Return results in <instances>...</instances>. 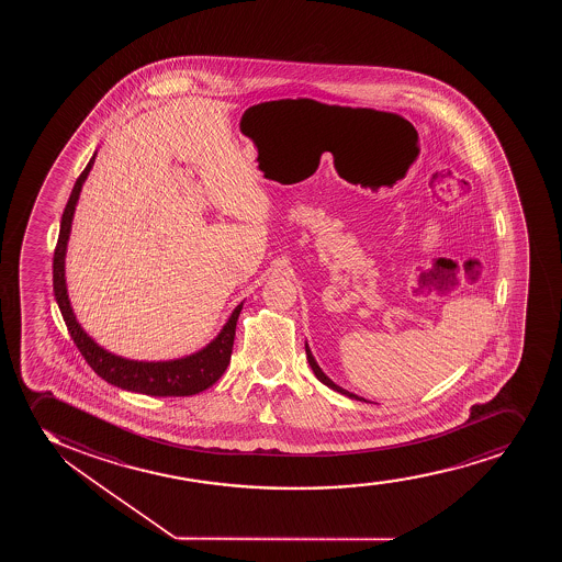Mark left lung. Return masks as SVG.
<instances>
[{
  "instance_id": "8db88e82",
  "label": "left lung",
  "mask_w": 562,
  "mask_h": 562,
  "mask_svg": "<svg viewBox=\"0 0 562 562\" xmlns=\"http://www.w3.org/2000/svg\"><path fill=\"white\" fill-rule=\"evenodd\" d=\"M305 355H307V361H310L311 369H313V373H315V376L318 379V381L323 382V384H326V386L331 387V390H336V392H339V394L347 395V397H350V400L366 401L363 397H358V395L350 394V392H347V390H342L341 386H337L336 382L331 381V379H328V376L324 374L323 369L318 368V363H316L313 355H311L310 345H307V342H305ZM366 403H368V401H366Z\"/></svg>"
}]
</instances>
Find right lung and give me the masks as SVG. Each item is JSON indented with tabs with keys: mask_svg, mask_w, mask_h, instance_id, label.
I'll use <instances>...</instances> for the list:
<instances>
[{
	"mask_svg": "<svg viewBox=\"0 0 562 562\" xmlns=\"http://www.w3.org/2000/svg\"><path fill=\"white\" fill-rule=\"evenodd\" d=\"M95 155L98 154H93L72 188L71 196H69L64 215H61L58 244L54 249V266H52L54 268L52 271L54 296H56L61 315H64L67 329L80 350V355L85 356V360L88 361V366L109 384H114L127 392L157 395V397L201 394L206 387L213 386L215 382L220 381L221 374L225 373L231 355H233L236 323H238L239 311L244 304H239L233 311V315L221 329L220 336L215 337L204 349L180 358V360L170 361L125 360L122 356L112 355L103 347H99L98 342L80 328L77 316L72 313L71 302L67 296V284H65V251H67L69 234H71L72 215H75L78 196H80L86 178L93 167Z\"/></svg>",
	"mask_w": 562,
	"mask_h": 562,
	"instance_id": "add662e5",
	"label": "right lung"
}]
</instances>
